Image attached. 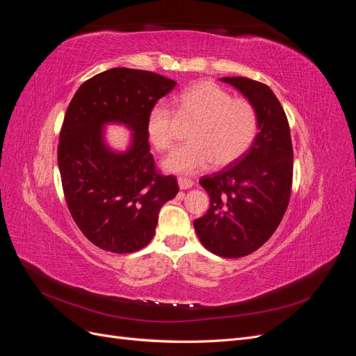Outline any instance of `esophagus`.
Returning a JSON list of instances; mask_svg holds the SVG:
<instances>
[{"label": "esophagus", "instance_id": "esophagus-1", "mask_svg": "<svg viewBox=\"0 0 356 356\" xmlns=\"http://www.w3.org/2000/svg\"><path fill=\"white\" fill-rule=\"evenodd\" d=\"M193 184H195V182H193L190 178H184V177H179V178H178V186H179L181 190L191 188Z\"/></svg>", "mask_w": 356, "mask_h": 356}]
</instances>
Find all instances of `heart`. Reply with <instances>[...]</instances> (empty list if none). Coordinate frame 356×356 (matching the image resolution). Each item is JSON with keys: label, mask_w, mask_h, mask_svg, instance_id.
<instances>
[{"label": "heart", "mask_w": 356, "mask_h": 356, "mask_svg": "<svg viewBox=\"0 0 356 356\" xmlns=\"http://www.w3.org/2000/svg\"><path fill=\"white\" fill-rule=\"evenodd\" d=\"M178 118H193L187 131L190 141L177 147L161 161L170 174L191 175L215 166H227L246 153L257 135L255 108L243 98L230 93L213 81L202 80L181 90L174 98ZM174 117L165 105L149 108L145 134L149 144L165 152L172 144Z\"/></svg>", "instance_id": "heart-1"}]
</instances>
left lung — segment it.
<instances>
[{
    "label": "left lung",
    "mask_w": 356,
    "mask_h": 356,
    "mask_svg": "<svg viewBox=\"0 0 356 356\" xmlns=\"http://www.w3.org/2000/svg\"><path fill=\"white\" fill-rule=\"evenodd\" d=\"M220 80L252 104L258 134L233 165L200 178L211 204L193 224L212 254L239 258L266 243L284 217L293 184V144L285 111L268 86L246 77Z\"/></svg>",
    "instance_id": "8db88e82"
}]
</instances>
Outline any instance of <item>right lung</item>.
I'll return each instance as SVG.
<instances>
[{"mask_svg":"<svg viewBox=\"0 0 356 356\" xmlns=\"http://www.w3.org/2000/svg\"><path fill=\"white\" fill-rule=\"evenodd\" d=\"M175 86L149 71L113 68L84 81L68 105L58 147L62 187L75 224L101 250L148 245L160 208L178 193L174 175L156 172L145 134L149 108ZM110 124L131 132L126 150L106 143Z\"/></svg>","mask_w":356,"mask_h":356,"instance_id":"1","label":"right lung"}]
</instances>
